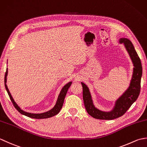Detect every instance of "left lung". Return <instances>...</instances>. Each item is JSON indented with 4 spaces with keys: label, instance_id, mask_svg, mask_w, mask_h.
Returning <instances> with one entry per match:
<instances>
[{
    "label": "left lung",
    "instance_id": "8db88e82",
    "mask_svg": "<svg viewBox=\"0 0 147 147\" xmlns=\"http://www.w3.org/2000/svg\"><path fill=\"white\" fill-rule=\"evenodd\" d=\"M120 43H123L133 62L134 69L131 82L129 88L119 98L113 111L105 112L99 111L93 104L90 91L87 86L82 83L83 86V98L86 110L91 116L98 119L112 120L119 117L126 113L129 108L138 98L141 88L142 66L141 60L135 51L132 42L127 38H121Z\"/></svg>",
    "mask_w": 147,
    "mask_h": 147
}]
</instances>
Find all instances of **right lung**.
<instances>
[{
  "mask_svg": "<svg viewBox=\"0 0 147 147\" xmlns=\"http://www.w3.org/2000/svg\"><path fill=\"white\" fill-rule=\"evenodd\" d=\"M7 69H6V72H5V78H4V83H5V89L7 90L8 95L9 96V98H10L11 100L12 103V104L14 106V107L17 109V111L21 113V114H23L24 115H26L27 117H29L31 118H34V119H46V118H49V117H51L52 116H54L56 114H57L59 111H61V109L62 107V105H63V103H64V98H65V96L66 95V93L67 92L68 90V88H69V86L71 85V82H69V83H67V85H65L63 88H62L61 92L60 93V94H59V96H58V98H57V103H56L55 105L54 106V107L52 109H51V111H49L48 112H44V113H42V114H32V113H29V112H24L23 110H21L20 109V107H19V106L16 104V102H14V99L12 98V96L11 95L10 92L9 91V89L7 86V85H6V77H7Z\"/></svg>",
  "mask_w": 147,
  "mask_h": 147,
  "instance_id": "right-lung-1",
  "label": "right lung"
}]
</instances>
